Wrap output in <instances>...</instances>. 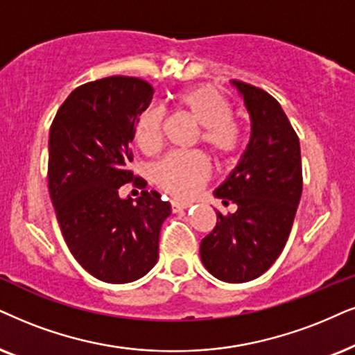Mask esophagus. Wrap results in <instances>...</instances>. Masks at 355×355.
Segmentation results:
<instances>
[{"label": "esophagus", "instance_id": "1", "mask_svg": "<svg viewBox=\"0 0 355 355\" xmlns=\"http://www.w3.org/2000/svg\"><path fill=\"white\" fill-rule=\"evenodd\" d=\"M190 203H178V201H173L172 203V211L173 213H182V211H185L190 208Z\"/></svg>", "mask_w": 355, "mask_h": 355}]
</instances>
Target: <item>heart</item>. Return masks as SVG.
<instances>
[{"mask_svg": "<svg viewBox=\"0 0 355 355\" xmlns=\"http://www.w3.org/2000/svg\"><path fill=\"white\" fill-rule=\"evenodd\" d=\"M178 111L200 128V141L219 165L232 162L241 144V129L232 119L231 103L209 85H200L175 96ZM162 141V113L149 107L139 116L136 142L139 149L154 152ZM208 164L200 154H172L152 168L155 185L178 200L190 198L208 180Z\"/></svg>", "mask_w": 355, "mask_h": 355, "instance_id": "heart-1", "label": "heart"}]
</instances>
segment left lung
I'll return each instance as SVG.
<instances>
[{"label":"left lung","instance_id":"1","mask_svg":"<svg viewBox=\"0 0 355 355\" xmlns=\"http://www.w3.org/2000/svg\"><path fill=\"white\" fill-rule=\"evenodd\" d=\"M250 119V137L239 162L214 190L223 205L214 230L201 241V262L211 275L244 284L267 272L288 239L302 198V154L297 132L280 103L267 92L232 80Z\"/></svg>","mask_w":355,"mask_h":355}]
</instances>
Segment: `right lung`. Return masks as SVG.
<instances>
[{
    "label": "right lung",
    "instance_id": "1",
    "mask_svg": "<svg viewBox=\"0 0 355 355\" xmlns=\"http://www.w3.org/2000/svg\"><path fill=\"white\" fill-rule=\"evenodd\" d=\"M154 88L141 78L107 77L75 88L49 137V193L62 236L85 270L107 284L144 277L159 260L168 201L157 191L121 198L139 116Z\"/></svg>",
    "mask_w": 355,
    "mask_h": 355
}]
</instances>
